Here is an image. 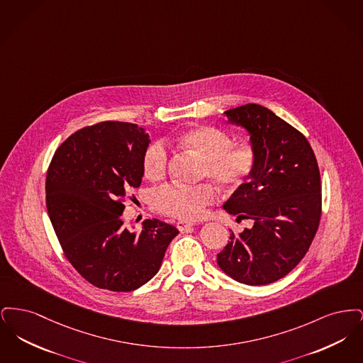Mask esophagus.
Listing matches in <instances>:
<instances>
[{
	"instance_id": "esophagus-1",
	"label": "esophagus",
	"mask_w": 363,
	"mask_h": 363,
	"mask_svg": "<svg viewBox=\"0 0 363 363\" xmlns=\"http://www.w3.org/2000/svg\"><path fill=\"white\" fill-rule=\"evenodd\" d=\"M190 227H193V223H190V222H184V220L177 222V228L179 231H186V230H189Z\"/></svg>"
}]
</instances>
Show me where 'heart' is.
<instances>
[{"label":"heart","instance_id":"b5f03b06","mask_svg":"<svg viewBox=\"0 0 363 363\" xmlns=\"http://www.w3.org/2000/svg\"><path fill=\"white\" fill-rule=\"evenodd\" d=\"M201 159L199 177L212 179L220 189L235 191L252 178L257 164L256 148L250 144H233L225 130L201 125L184 130L169 140ZM169 164V152L162 141L147 145L141 157L143 174L150 181L162 179ZM216 199V191L207 182L194 186L164 185L152 196L157 212L184 220H193Z\"/></svg>","mask_w":363,"mask_h":363}]
</instances>
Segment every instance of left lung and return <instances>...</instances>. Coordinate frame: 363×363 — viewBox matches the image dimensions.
I'll use <instances>...</instances> for the list:
<instances>
[{
    "mask_svg": "<svg viewBox=\"0 0 363 363\" xmlns=\"http://www.w3.org/2000/svg\"><path fill=\"white\" fill-rule=\"evenodd\" d=\"M225 114L249 132L257 164L223 206L253 227L230 234L218 264L240 283L264 286L293 271L311 247L321 219L320 170L306 138L267 107L247 104Z\"/></svg>",
    "mask_w": 363,
    "mask_h": 363,
    "instance_id": "obj_1",
    "label": "left lung"
}]
</instances>
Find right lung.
<instances>
[{
	"label": "right lung",
	"instance_id": "obj_1",
	"mask_svg": "<svg viewBox=\"0 0 363 363\" xmlns=\"http://www.w3.org/2000/svg\"><path fill=\"white\" fill-rule=\"evenodd\" d=\"M150 136L136 123L104 121L67 138L46 177V207L72 267L98 289L128 293L155 277L179 233L159 219L129 231L123 201L143 178Z\"/></svg>",
	"mask_w": 363,
	"mask_h": 363
}]
</instances>
